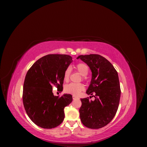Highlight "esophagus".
Masks as SVG:
<instances>
[{
  "label": "esophagus",
  "instance_id": "obj_1",
  "mask_svg": "<svg viewBox=\"0 0 147 147\" xmlns=\"http://www.w3.org/2000/svg\"><path fill=\"white\" fill-rule=\"evenodd\" d=\"M72 98H73V99H74V100H75V99H78V97H77V96H72Z\"/></svg>",
  "mask_w": 147,
  "mask_h": 147
}]
</instances>
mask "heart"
I'll use <instances>...</instances> for the list:
<instances>
[{"label":"heart","mask_w":147,"mask_h":147,"mask_svg":"<svg viewBox=\"0 0 147 147\" xmlns=\"http://www.w3.org/2000/svg\"><path fill=\"white\" fill-rule=\"evenodd\" d=\"M76 69L78 72L83 76H86L89 72L88 66L84 63H79L76 65ZM71 73V68L67 67L64 73V81L67 82L69 79ZM84 86L82 83H71L70 84H66L64 87V91L66 93L70 94L73 96H78L80 93L84 90Z\"/></svg>","instance_id":"b5f03b06"}]
</instances>
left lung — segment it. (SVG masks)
Returning <instances> with one entry per match:
<instances>
[{
  "label": "left lung",
  "instance_id": "1",
  "mask_svg": "<svg viewBox=\"0 0 147 147\" xmlns=\"http://www.w3.org/2000/svg\"><path fill=\"white\" fill-rule=\"evenodd\" d=\"M90 67L92 77L86 91L94 94V100L81 99L80 117L84 126L99 129L108 124L114 118L118 108L121 90L118 75L113 65L99 55L78 56ZM91 97V96H90Z\"/></svg>",
  "mask_w": 147,
  "mask_h": 147
}]
</instances>
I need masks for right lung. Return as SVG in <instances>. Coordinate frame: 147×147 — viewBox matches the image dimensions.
<instances>
[{
  "instance_id": "right-lung-1",
  "label": "right lung",
  "mask_w": 147,
  "mask_h": 147,
  "mask_svg": "<svg viewBox=\"0 0 147 147\" xmlns=\"http://www.w3.org/2000/svg\"><path fill=\"white\" fill-rule=\"evenodd\" d=\"M66 55H48L37 60L26 74L23 101L26 113L36 125L45 129L57 127L63 121L65 107L72 101V96H54L53 86L63 90L64 73L72 63Z\"/></svg>"
}]
</instances>
